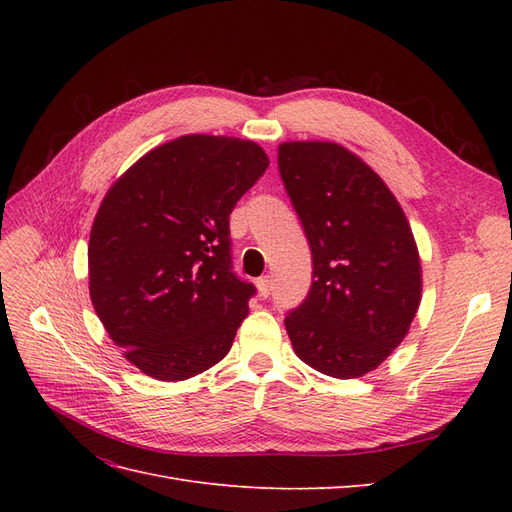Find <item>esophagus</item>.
Here are the masks:
<instances>
[{
    "mask_svg": "<svg viewBox=\"0 0 512 512\" xmlns=\"http://www.w3.org/2000/svg\"><path fill=\"white\" fill-rule=\"evenodd\" d=\"M256 290H258L260 299H267L271 294V277H260V280L256 282Z\"/></svg>",
    "mask_w": 512,
    "mask_h": 512,
    "instance_id": "esophagus-1",
    "label": "esophagus"
}]
</instances>
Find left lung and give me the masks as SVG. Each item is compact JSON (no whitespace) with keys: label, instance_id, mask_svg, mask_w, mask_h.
I'll return each mask as SVG.
<instances>
[{"label":"left lung","instance_id":"8db88e82","mask_svg":"<svg viewBox=\"0 0 512 512\" xmlns=\"http://www.w3.org/2000/svg\"><path fill=\"white\" fill-rule=\"evenodd\" d=\"M284 188L312 247L307 299L284 320L299 359L324 376L374 371L404 342L421 305V256L389 185L333 141L277 147Z\"/></svg>","mask_w":512,"mask_h":512}]
</instances>
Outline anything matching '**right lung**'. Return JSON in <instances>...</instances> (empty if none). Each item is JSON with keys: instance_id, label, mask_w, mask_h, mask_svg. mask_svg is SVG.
Segmentation results:
<instances>
[{"instance_id": "1", "label": "right lung", "mask_w": 512, "mask_h": 512, "mask_svg": "<svg viewBox=\"0 0 512 512\" xmlns=\"http://www.w3.org/2000/svg\"><path fill=\"white\" fill-rule=\"evenodd\" d=\"M267 166L254 141L185 134L104 194L87 247L89 297L143 374L188 380L228 354L254 294L230 271L228 215Z\"/></svg>"}]
</instances>
